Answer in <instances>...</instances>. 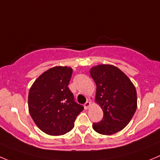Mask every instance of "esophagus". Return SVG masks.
Listing matches in <instances>:
<instances>
[{
	"label": "esophagus",
	"mask_w": 160,
	"mask_h": 160,
	"mask_svg": "<svg viewBox=\"0 0 160 160\" xmlns=\"http://www.w3.org/2000/svg\"><path fill=\"white\" fill-rule=\"evenodd\" d=\"M91 105H92V103H91L90 102H89V101H87V102H85L84 103V105H83V107H84V108L86 109V110H88V109L89 108V107H91Z\"/></svg>",
	"instance_id": "1"
}]
</instances>
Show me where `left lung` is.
Masks as SVG:
<instances>
[{
    "label": "left lung",
    "instance_id": "1",
    "mask_svg": "<svg viewBox=\"0 0 160 160\" xmlns=\"http://www.w3.org/2000/svg\"><path fill=\"white\" fill-rule=\"evenodd\" d=\"M96 84L95 102L103 111L101 122L93 123L94 130L111 135L129 124L137 107V91L129 77L111 65H99L90 70Z\"/></svg>",
    "mask_w": 160,
    "mask_h": 160
}]
</instances>
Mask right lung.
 Masks as SVG:
<instances>
[{
	"label": "right lung",
	"mask_w": 160,
	"mask_h": 160,
	"mask_svg": "<svg viewBox=\"0 0 160 160\" xmlns=\"http://www.w3.org/2000/svg\"><path fill=\"white\" fill-rule=\"evenodd\" d=\"M72 73L70 67H53L40 75L30 88L29 113L45 133L60 136L69 132L83 110L74 101L68 87Z\"/></svg>",
	"instance_id": "right-lung-1"
}]
</instances>
